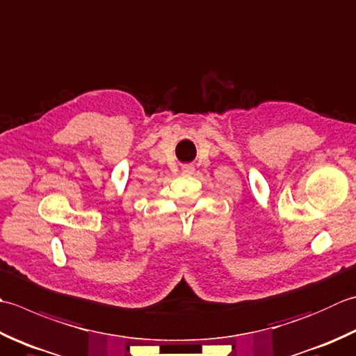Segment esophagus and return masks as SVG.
Wrapping results in <instances>:
<instances>
[{"label":"esophagus","mask_w":356,"mask_h":356,"mask_svg":"<svg viewBox=\"0 0 356 356\" xmlns=\"http://www.w3.org/2000/svg\"><path fill=\"white\" fill-rule=\"evenodd\" d=\"M193 172H194V166L191 163L182 165V174H184V176H191Z\"/></svg>","instance_id":"esophagus-1"}]
</instances>
